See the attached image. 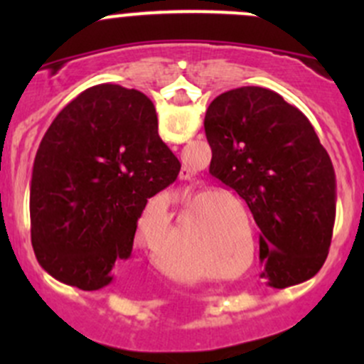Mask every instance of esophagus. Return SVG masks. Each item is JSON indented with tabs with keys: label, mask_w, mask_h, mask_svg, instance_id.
<instances>
[{
	"label": "esophagus",
	"mask_w": 364,
	"mask_h": 364,
	"mask_svg": "<svg viewBox=\"0 0 364 364\" xmlns=\"http://www.w3.org/2000/svg\"><path fill=\"white\" fill-rule=\"evenodd\" d=\"M179 178H181V179H192L193 178V171L185 165V167L181 168V172H179Z\"/></svg>",
	"instance_id": "obj_1"
}]
</instances>
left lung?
<instances>
[{"mask_svg": "<svg viewBox=\"0 0 364 364\" xmlns=\"http://www.w3.org/2000/svg\"><path fill=\"white\" fill-rule=\"evenodd\" d=\"M209 174L236 190L260 229L262 277L277 289L314 277L336 216L331 159L299 109L274 91L243 86L209 104Z\"/></svg>", "mask_w": 364, "mask_h": 364, "instance_id": "8db88e82", "label": "left lung"}]
</instances>
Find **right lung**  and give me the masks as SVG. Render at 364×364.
Segmentation results:
<instances>
[{
    "instance_id": "add662e5",
    "label": "right lung",
    "mask_w": 364,
    "mask_h": 364,
    "mask_svg": "<svg viewBox=\"0 0 364 364\" xmlns=\"http://www.w3.org/2000/svg\"><path fill=\"white\" fill-rule=\"evenodd\" d=\"M179 168L144 93L116 84L82 91L50 123L33 164L29 218L40 266L82 291L111 284L148 199Z\"/></svg>"
}]
</instances>
